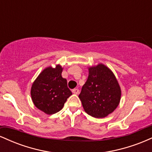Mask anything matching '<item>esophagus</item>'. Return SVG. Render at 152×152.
I'll return each mask as SVG.
<instances>
[{
    "label": "esophagus",
    "mask_w": 152,
    "mask_h": 152,
    "mask_svg": "<svg viewBox=\"0 0 152 152\" xmlns=\"http://www.w3.org/2000/svg\"><path fill=\"white\" fill-rule=\"evenodd\" d=\"M72 93L74 94H78L79 93V90H78V88H74V89L72 90Z\"/></svg>",
    "instance_id": "34e87169"
}]
</instances>
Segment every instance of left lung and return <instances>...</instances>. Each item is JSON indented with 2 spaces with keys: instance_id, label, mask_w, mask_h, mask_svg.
<instances>
[{
  "instance_id": "obj_1",
  "label": "left lung",
  "mask_w": 152,
  "mask_h": 152,
  "mask_svg": "<svg viewBox=\"0 0 152 152\" xmlns=\"http://www.w3.org/2000/svg\"><path fill=\"white\" fill-rule=\"evenodd\" d=\"M88 69V79L78 97L87 114L95 118H104L119 104L121 87L112 71L104 64H99Z\"/></svg>"
}]
</instances>
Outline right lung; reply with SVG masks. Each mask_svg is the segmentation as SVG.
<instances>
[{
	"label": "right lung",
	"instance_id": "add662e5",
	"mask_svg": "<svg viewBox=\"0 0 152 152\" xmlns=\"http://www.w3.org/2000/svg\"><path fill=\"white\" fill-rule=\"evenodd\" d=\"M63 68L48 66L40 73L32 83L31 96L36 108L50 115L61 111L72 92L67 86V81L62 77Z\"/></svg>",
	"mask_w": 152,
	"mask_h": 152
}]
</instances>
